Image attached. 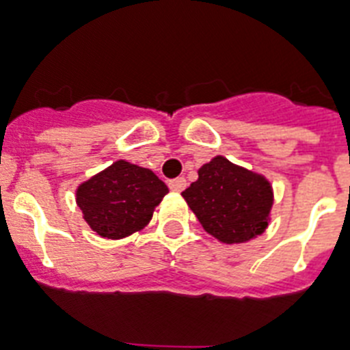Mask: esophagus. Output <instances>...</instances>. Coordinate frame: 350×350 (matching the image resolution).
Masks as SVG:
<instances>
[{"mask_svg": "<svg viewBox=\"0 0 350 350\" xmlns=\"http://www.w3.org/2000/svg\"><path fill=\"white\" fill-rule=\"evenodd\" d=\"M170 190H174V192H183L187 189V180L185 178H174V180L169 181Z\"/></svg>", "mask_w": 350, "mask_h": 350, "instance_id": "34e87169", "label": "esophagus"}]
</instances>
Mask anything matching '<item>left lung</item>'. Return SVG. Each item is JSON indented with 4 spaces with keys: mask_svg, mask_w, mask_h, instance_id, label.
<instances>
[{
    "mask_svg": "<svg viewBox=\"0 0 350 350\" xmlns=\"http://www.w3.org/2000/svg\"><path fill=\"white\" fill-rule=\"evenodd\" d=\"M181 196L204 231L224 243H242L269 226L272 187L261 174L215 157L199 169Z\"/></svg>",
    "mask_w": 350,
    "mask_h": 350,
    "instance_id": "1",
    "label": "left lung"
}]
</instances>
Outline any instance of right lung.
<instances>
[{"label": "right lung", "mask_w": 350, "mask_h": 350, "mask_svg": "<svg viewBox=\"0 0 350 350\" xmlns=\"http://www.w3.org/2000/svg\"><path fill=\"white\" fill-rule=\"evenodd\" d=\"M167 192L152 170L119 160L81 183L76 202L99 237L117 240L146 228Z\"/></svg>", "instance_id": "obj_1"}]
</instances>
